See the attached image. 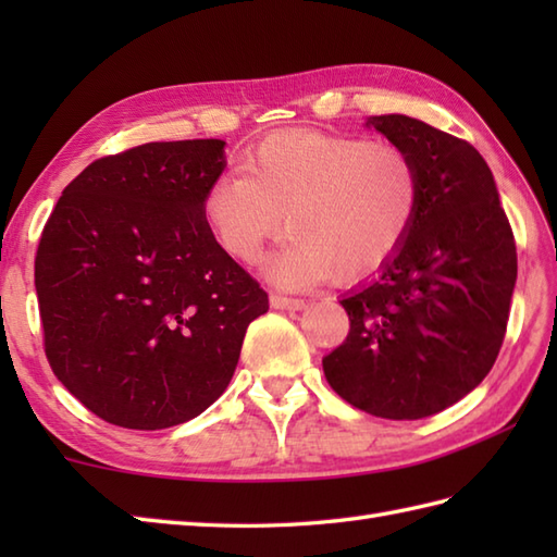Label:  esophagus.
Instances as JSON below:
<instances>
[{
  "label": "esophagus",
  "instance_id": "1",
  "mask_svg": "<svg viewBox=\"0 0 557 557\" xmlns=\"http://www.w3.org/2000/svg\"><path fill=\"white\" fill-rule=\"evenodd\" d=\"M270 306L272 309H282V311H301L306 309V299L285 297V294H270Z\"/></svg>",
  "mask_w": 557,
  "mask_h": 557
}]
</instances>
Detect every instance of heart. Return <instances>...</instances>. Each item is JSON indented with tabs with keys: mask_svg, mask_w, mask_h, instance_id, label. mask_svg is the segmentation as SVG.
<instances>
[{
	"mask_svg": "<svg viewBox=\"0 0 557 557\" xmlns=\"http://www.w3.org/2000/svg\"><path fill=\"white\" fill-rule=\"evenodd\" d=\"M423 200V176L405 148L363 136L280 132L248 152L242 174H220L200 210L218 244L256 263L285 230L268 275L309 287L330 275L359 280L407 242Z\"/></svg>",
	"mask_w": 557,
	"mask_h": 557,
	"instance_id": "b5f03b06",
	"label": "heart"
}]
</instances>
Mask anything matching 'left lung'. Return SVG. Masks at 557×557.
<instances>
[{
  "instance_id": "obj_1",
  "label": "left lung",
  "mask_w": 557,
  "mask_h": 557,
  "mask_svg": "<svg viewBox=\"0 0 557 557\" xmlns=\"http://www.w3.org/2000/svg\"><path fill=\"white\" fill-rule=\"evenodd\" d=\"M423 176L407 242L339 304L349 335L323 359L351 407L411 421L453 407L493 369L517 280L515 234L481 152L405 114L369 120Z\"/></svg>"
}]
</instances>
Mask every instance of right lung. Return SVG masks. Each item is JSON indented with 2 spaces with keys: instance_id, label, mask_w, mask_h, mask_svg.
<instances>
[{
  "instance_id": "1",
  "label": "right lung",
  "mask_w": 557,
  "mask_h": 557,
  "mask_svg": "<svg viewBox=\"0 0 557 557\" xmlns=\"http://www.w3.org/2000/svg\"><path fill=\"white\" fill-rule=\"evenodd\" d=\"M224 140L144 144L90 162L35 253L45 354L102 421L158 431L227 389L268 294L215 242L200 200Z\"/></svg>"
}]
</instances>
